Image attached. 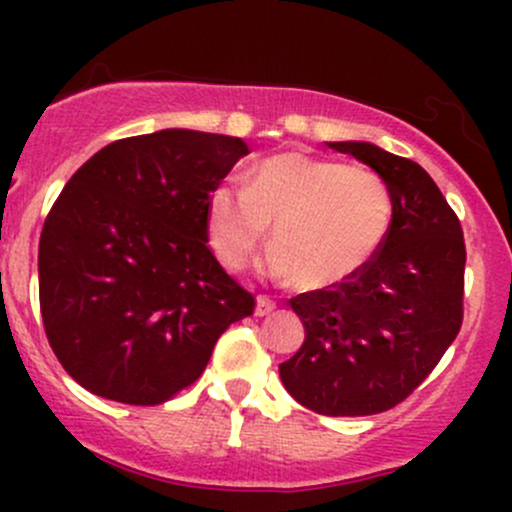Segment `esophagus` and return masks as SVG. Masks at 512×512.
Listing matches in <instances>:
<instances>
[{
    "mask_svg": "<svg viewBox=\"0 0 512 512\" xmlns=\"http://www.w3.org/2000/svg\"><path fill=\"white\" fill-rule=\"evenodd\" d=\"M274 308H276V303L272 301V298H269V296H257V301H255V315L264 317V315L274 313Z\"/></svg>",
    "mask_w": 512,
    "mask_h": 512,
    "instance_id": "esophagus-1",
    "label": "esophagus"
}]
</instances>
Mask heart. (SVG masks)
I'll return each mask as SVG.
<instances>
[{"mask_svg":"<svg viewBox=\"0 0 512 512\" xmlns=\"http://www.w3.org/2000/svg\"><path fill=\"white\" fill-rule=\"evenodd\" d=\"M395 216L378 173L301 151H281L245 173V187L223 180L207 195L204 221L216 257L243 269L269 236L267 269L298 289L344 284L373 260Z\"/></svg>","mask_w":512,"mask_h":512,"instance_id":"b5f03b06","label":"heart"}]
</instances>
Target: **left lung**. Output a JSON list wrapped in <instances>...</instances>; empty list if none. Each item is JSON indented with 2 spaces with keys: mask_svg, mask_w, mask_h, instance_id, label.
<instances>
[{
  "mask_svg": "<svg viewBox=\"0 0 512 512\" xmlns=\"http://www.w3.org/2000/svg\"><path fill=\"white\" fill-rule=\"evenodd\" d=\"M327 146L387 182L395 216L361 272L291 298L305 342L279 375L289 395L317 414H380L424 383L455 342L467 252L455 211L419 163L370 142Z\"/></svg>",
  "mask_w": 512,
  "mask_h": 512,
  "instance_id": "obj_1",
  "label": "left lung"
}]
</instances>
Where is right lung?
Returning <instances> with one entry per match:
<instances>
[{
    "label": "right lung",
    "mask_w": 512,
    "mask_h": 512,
    "mask_svg": "<svg viewBox=\"0 0 512 512\" xmlns=\"http://www.w3.org/2000/svg\"><path fill=\"white\" fill-rule=\"evenodd\" d=\"M228 134L161 129L120 139L72 175L38 248L40 313L62 368L93 395L166 402L252 315L207 248L204 207L248 154Z\"/></svg>",
    "instance_id": "obj_1"
}]
</instances>
